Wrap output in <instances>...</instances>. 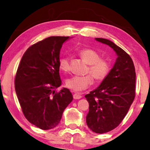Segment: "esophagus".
<instances>
[{"label": "esophagus", "mask_w": 150, "mask_h": 150, "mask_svg": "<svg viewBox=\"0 0 150 150\" xmlns=\"http://www.w3.org/2000/svg\"><path fill=\"white\" fill-rule=\"evenodd\" d=\"M73 97L74 99H80L82 97V96L80 93H75L73 94Z\"/></svg>", "instance_id": "obj_1"}]
</instances>
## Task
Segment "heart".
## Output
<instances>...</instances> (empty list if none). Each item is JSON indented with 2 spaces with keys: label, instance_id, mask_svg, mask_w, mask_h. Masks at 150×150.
I'll return each instance as SVG.
<instances>
[{
  "label": "heart",
  "instance_id": "b5f03b06",
  "mask_svg": "<svg viewBox=\"0 0 150 150\" xmlns=\"http://www.w3.org/2000/svg\"><path fill=\"white\" fill-rule=\"evenodd\" d=\"M80 57L89 64L87 73L92 74L86 76H74L66 82L68 88L74 91H82L91 86L94 79L96 81H102L107 76L110 70V63L107 59L100 58V55L93 49H83L79 52ZM59 66L64 72H68L70 69V59L68 57H62L59 59Z\"/></svg>",
  "mask_w": 150,
  "mask_h": 150
}]
</instances>
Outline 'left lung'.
Returning a JSON list of instances; mask_svg holds the SVG:
<instances>
[{"mask_svg": "<svg viewBox=\"0 0 150 150\" xmlns=\"http://www.w3.org/2000/svg\"><path fill=\"white\" fill-rule=\"evenodd\" d=\"M95 40L110 46L117 55L113 68L100 86L85 95L89 103L87 125L93 132L104 133L116 128L127 113L135 96L136 74L127 53L107 39Z\"/></svg>", "mask_w": 150, "mask_h": 150, "instance_id": "left-lung-1", "label": "left lung"}]
</instances>
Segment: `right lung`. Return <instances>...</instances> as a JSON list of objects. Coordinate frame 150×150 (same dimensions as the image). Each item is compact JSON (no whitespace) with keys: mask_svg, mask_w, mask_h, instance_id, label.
I'll return each instance as SVG.
<instances>
[{"mask_svg":"<svg viewBox=\"0 0 150 150\" xmlns=\"http://www.w3.org/2000/svg\"><path fill=\"white\" fill-rule=\"evenodd\" d=\"M69 37H50L32 45L21 59L15 88L24 116L43 130L58 125L64 109L72 102L70 90L61 86L59 52Z\"/></svg>","mask_w":150,"mask_h":150,"instance_id":"add662e5","label":"right lung"}]
</instances>
